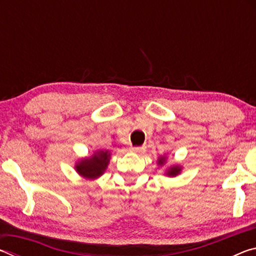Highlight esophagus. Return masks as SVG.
Returning <instances> with one entry per match:
<instances>
[{
	"label": "esophagus",
	"instance_id": "esophagus-1",
	"mask_svg": "<svg viewBox=\"0 0 256 256\" xmlns=\"http://www.w3.org/2000/svg\"><path fill=\"white\" fill-rule=\"evenodd\" d=\"M146 149V146H132L131 151H132V152H134V154H142V152H144Z\"/></svg>",
	"mask_w": 256,
	"mask_h": 256
}]
</instances>
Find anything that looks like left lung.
Wrapping results in <instances>:
<instances>
[{"mask_svg":"<svg viewBox=\"0 0 256 256\" xmlns=\"http://www.w3.org/2000/svg\"><path fill=\"white\" fill-rule=\"evenodd\" d=\"M164 162H166V157H160L158 159V164H159V166H162ZM180 170H182V167L178 166V164H175V166L170 167V170H167L166 175L167 176H176V175L180 174Z\"/></svg>","mask_w":256,"mask_h":256,"instance_id":"obj_1","label":"left lung"}]
</instances>
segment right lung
I'll return each mask as SVG.
<instances>
[{"label":"right lung","mask_w":256,"mask_h":256,"mask_svg":"<svg viewBox=\"0 0 256 256\" xmlns=\"http://www.w3.org/2000/svg\"><path fill=\"white\" fill-rule=\"evenodd\" d=\"M110 154L108 150H98L92 157L81 159L76 164V170L80 176L88 180L98 178L105 172L110 164Z\"/></svg>","instance_id":"obj_1"}]
</instances>
